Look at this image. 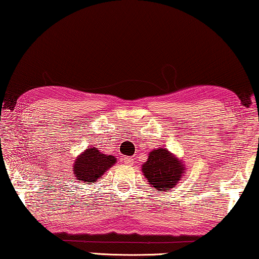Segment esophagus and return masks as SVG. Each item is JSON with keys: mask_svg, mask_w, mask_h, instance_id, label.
Instances as JSON below:
<instances>
[{"mask_svg": "<svg viewBox=\"0 0 259 259\" xmlns=\"http://www.w3.org/2000/svg\"><path fill=\"white\" fill-rule=\"evenodd\" d=\"M122 160H123V162L125 163V165L130 166V165H133V163H134V159L131 157H124Z\"/></svg>", "mask_w": 259, "mask_h": 259, "instance_id": "34e87169", "label": "esophagus"}]
</instances>
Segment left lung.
I'll list each match as a JSON object with an SVG mask.
<instances>
[{"mask_svg": "<svg viewBox=\"0 0 259 259\" xmlns=\"http://www.w3.org/2000/svg\"><path fill=\"white\" fill-rule=\"evenodd\" d=\"M142 171L152 188L159 192L168 191L178 186L186 173V165L165 147H160L150 152L142 165Z\"/></svg>", "mask_w": 259, "mask_h": 259, "instance_id": "left-lung-1", "label": "left lung"}]
</instances>
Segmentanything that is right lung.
<instances>
[{"label": "right lung", "instance_id": "right-lung-1", "mask_svg": "<svg viewBox=\"0 0 259 259\" xmlns=\"http://www.w3.org/2000/svg\"><path fill=\"white\" fill-rule=\"evenodd\" d=\"M116 161L113 155L104 154L96 147H88L76 158L72 170L78 182L91 184L97 182Z\"/></svg>", "mask_w": 259, "mask_h": 259}]
</instances>
